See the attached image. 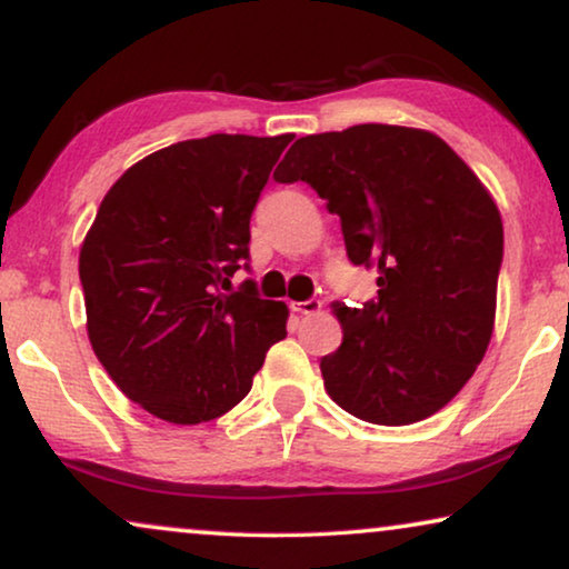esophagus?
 Wrapping results in <instances>:
<instances>
[{"mask_svg":"<svg viewBox=\"0 0 569 569\" xmlns=\"http://www.w3.org/2000/svg\"><path fill=\"white\" fill-rule=\"evenodd\" d=\"M291 309L297 315H317L322 309V301L309 299V301H291Z\"/></svg>","mask_w":569,"mask_h":569,"instance_id":"34e87169","label":"esophagus"}]
</instances>
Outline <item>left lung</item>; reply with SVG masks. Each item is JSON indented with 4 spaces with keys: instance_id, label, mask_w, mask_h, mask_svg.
Instances as JSON below:
<instances>
[{
    "instance_id": "left-lung-1",
    "label": "left lung",
    "mask_w": 569,
    "mask_h": 569,
    "mask_svg": "<svg viewBox=\"0 0 569 569\" xmlns=\"http://www.w3.org/2000/svg\"><path fill=\"white\" fill-rule=\"evenodd\" d=\"M272 179L312 184L351 262L380 276L375 301L332 305L343 343L320 361L328 396L382 427L448 406L495 332L505 237L489 189L435 132L398 124L307 134Z\"/></svg>"
}]
</instances>
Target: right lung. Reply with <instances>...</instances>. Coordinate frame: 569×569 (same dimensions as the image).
Listing matches in <instances>:
<instances>
[{"label": "right lung", "instance_id": "right-lung-1", "mask_svg": "<svg viewBox=\"0 0 569 569\" xmlns=\"http://www.w3.org/2000/svg\"><path fill=\"white\" fill-rule=\"evenodd\" d=\"M293 134H210L130 166L80 247L86 328L103 369L156 419L189 427L229 413L289 307L231 290L249 218Z\"/></svg>", "mask_w": 569, "mask_h": 569}]
</instances>
